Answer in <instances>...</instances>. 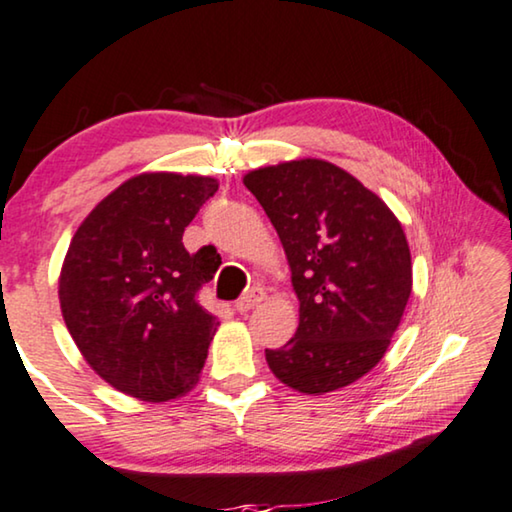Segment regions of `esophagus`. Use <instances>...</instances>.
<instances>
[{
	"mask_svg": "<svg viewBox=\"0 0 512 512\" xmlns=\"http://www.w3.org/2000/svg\"><path fill=\"white\" fill-rule=\"evenodd\" d=\"M262 299H264V290L262 287H250V290L243 294V297L236 301V311L239 313H248V311H253V308L257 306V304H262Z\"/></svg>",
	"mask_w": 512,
	"mask_h": 512,
	"instance_id": "1",
	"label": "esophagus"
}]
</instances>
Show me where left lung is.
<instances>
[{
    "label": "left lung",
    "mask_w": 512,
    "mask_h": 512,
    "mask_svg": "<svg viewBox=\"0 0 512 512\" xmlns=\"http://www.w3.org/2000/svg\"><path fill=\"white\" fill-rule=\"evenodd\" d=\"M276 227L299 299V327L266 350L280 383L341 390L390 348L413 290L401 222L355 176L325 160H292L243 176Z\"/></svg>",
    "instance_id": "obj_1"
}]
</instances>
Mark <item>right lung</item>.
Here are the masks:
<instances>
[{"label":"right lung","mask_w":512,"mask_h":512,"mask_svg":"<svg viewBox=\"0 0 512 512\" xmlns=\"http://www.w3.org/2000/svg\"><path fill=\"white\" fill-rule=\"evenodd\" d=\"M218 192L208 176L129 178L76 229L60 273L62 318L78 350L115 390L141 401L190 392L218 318L197 292L218 262L190 255L183 232Z\"/></svg>","instance_id":"add662e5"}]
</instances>
